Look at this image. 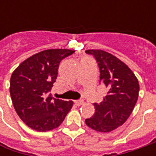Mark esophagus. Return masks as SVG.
I'll list each match as a JSON object with an SVG mask.
<instances>
[{
  "label": "esophagus",
  "mask_w": 156,
  "mask_h": 156,
  "mask_svg": "<svg viewBox=\"0 0 156 156\" xmlns=\"http://www.w3.org/2000/svg\"><path fill=\"white\" fill-rule=\"evenodd\" d=\"M75 104L76 105V106H81V105L83 104V101H81V100L75 101Z\"/></svg>",
  "instance_id": "34e87169"
}]
</instances>
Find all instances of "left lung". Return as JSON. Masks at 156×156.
Masks as SVG:
<instances>
[{
  "mask_svg": "<svg viewBox=\"0 0 156 156\" xmlns=\"http://www.w3.org/2000/svg\"><path fill=\"white\" fill-rule=\"evenodd\" d=\"M98 63L100 82L108 93L100 103H94V115L85 120L87 127L98 132H110L125 122L135 108L139 82L135 74L117 57L103 50H86Z\"/></svg>",
  "mask_w": 156,
  "mask_h": 156,
  "instance_id": "8db88e82",
  "label": "left lung"
}]
</instances>
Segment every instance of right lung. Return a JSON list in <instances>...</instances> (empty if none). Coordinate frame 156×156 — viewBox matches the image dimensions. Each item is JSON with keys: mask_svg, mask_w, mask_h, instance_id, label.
I'll return each mask as SVG.
<instances>
[{"mask_svg": "<svg viewBox=\"0 0 156 156\" xmlns=\"http://www.w3.org/2000/svg\"><path fill=\"white\" fill-rule=\"evenodd\" d=\"M75 53L48 49L21 62L10 78V95L17 115L29 128L46 132L58 128L73 107L72 101L51 96L61 61Z\"/></svg>", "mask_w": 156, "mask_h": 156, "instance_id": "right-lung-1", "label": "right lung"}]
</instances>
